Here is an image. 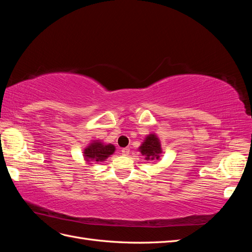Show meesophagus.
Returning a JSON list of instances; mask_svg holds the SVG:
<instances>
[{
  "mask_svg": "<svg viewBox=\"0 0 252 252\" xmlns=\"http://www.w3.org/2000/svg\"><path fill=\"white\" fill-rule=\"evenodd\" d=\"M129 152H130V149L127 148V147L122 149V155H123V156H128V155H129Z\"/></svg>",
  "mask_w": 252,
  "mask_h": 252,
  "instance_id": "esophagus-1",
  "label": "esophagus"
}]
</instances>
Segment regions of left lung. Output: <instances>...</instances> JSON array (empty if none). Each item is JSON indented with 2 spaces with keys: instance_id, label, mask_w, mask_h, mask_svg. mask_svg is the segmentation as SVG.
Masks as SVG:
<instances>
[{
  "instance_id": "8db88e82",
  "label": "left lung",
  "mask_w": 252,
  "mask_h": 252,
  "mask_svg": "<svg viewBox=\"0 0 252 252\" xmlns=\"http://www.w3.org/2000/svg\"><path fill=\"white\" fill-rule=\"evenodd\" d=\"M139 151L142 156L145 157L146 161H158L159 159V158L162 157L161 155L163 154V150L158 135L154 132L149 133L141 144Z\"/></svg>"
}]
</instances>
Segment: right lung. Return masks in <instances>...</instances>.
<instances>
[{
    "label": "right lung",
    "instance_id": "1",
    "mask_svg": "<svg viewBox=\"0 0 252 252\" xmlns=\"http://www.w3.org/2000/svg\"><path fill=\"white\" fill-rule=\"evenodd\" d=\"M116 147L112 144H105L100 140H94L84 149L83 157L86 164L101 163L114 154Z\"/></svg>",
    "mask_w": 252,
    "mask_h": 252
}]
</instances>
